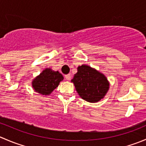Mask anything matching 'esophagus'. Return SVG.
<instances>
[{
  "label": "esophagus",
  "instance_id": "esophagus-1",
  "mask_svg": "<svg viewBox=\"0 0 146 146\" xmlns=\"http://www.w3.org/2000/svg\"><path fill=\"white\" fill-rule=\"evenodd\" d=\"M70 78H71V76H70V74H67V75H65V78L66 79V80H69L70 79Z\"/></svg>",
  "mask_w": 146,
  "mask_h": 146
}]
</instances>
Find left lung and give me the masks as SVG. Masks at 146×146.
Wrapping results in <instances>:
<instances>
[{
	"instance_id": "1",
	"label": "left lung",
	"mask_w": 146,
	"mask_h": 146,
	"mask_svg": "<svg viewBox=\"0 0 146 146\" xmlns=\"http://www.w3.org/2000/svg\"><path fill=\"white\" fill-rule=\"evenodd\" d=\"M71 82L79 95L90 102H97L104 98L110 85L104 75L87 65L78 68Z\"/></svg>"
}]
</instances>
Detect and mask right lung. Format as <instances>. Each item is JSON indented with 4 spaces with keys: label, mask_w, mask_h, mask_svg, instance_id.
Instances as JSON below:
<instances>
[{
    "label": "right lung",
    "mask_w": 146,
    "mask_h": 146,
    "mask_svg": "<svg viewBox=\"0 0 146 146\" xmlns=\"http://www.w3.org/2000/svg\"><path fill=\"white\" fill-rule=\"evenodd\" d=\"M64 80L62 74L58 71H53L46 68L32 82V87L36 92L44 95L51 94Z\"/></svg>",
    "instance_id": "right-lung-1"
}]
</instances>
